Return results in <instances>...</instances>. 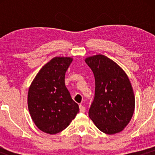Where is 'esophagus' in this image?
<instances>
[{
    "mask_svg": "<svg viewBox=\"0 0 155 155\" xmlns=\"http://www.w3.org/2000/svg\"><path fill=\"white\" fill-rule=\"evenodd\" d=\"M79 108H80V112H82V113H84V112H85V107H84V106L80 104L79 106Z\"/></svg>",
    "mask_w": 155,
    "mask_h": 155,
    "instance_id": "1",
    "label": "esophagus"
}]
</instances>
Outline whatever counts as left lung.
I'll return each mask as SVG.
<instances>
[{"label":"left lung","mask_w":155,"mask_h":155,"mask_svg":"<svg viewBox=\"0 0 155 155\" xmlns=\"http://www.w3.org/2000/svg\"><path fill=\"white\" fill-rule=\"evenodd\" d=\"M95 79L94 101L89 116L106 134L120 133L134 113L135 96L125 71L111 59L101 54L85 58Z\"/></svg>","instance_id":"8db88e82"}]
</instances>
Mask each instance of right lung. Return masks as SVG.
I'll use <instances>...</instances> for the list:
<instances>
[{"label": "right lung", "mask_w": 155, "mask_h": 155, "mask_svg": "<svg viewBox=\"0 0 155 155\" xmlns=\"http://www.w3.org/2000/svg\"><path fill=\"white\" fill-rule=\"evenodd\" d=\"M71 57H55L44 65L29 88L27 104L31 119L40 130L51 135L66 128L79 112L65 85Z\"/></svg>", "instance_id": "1"}]
</instances>
